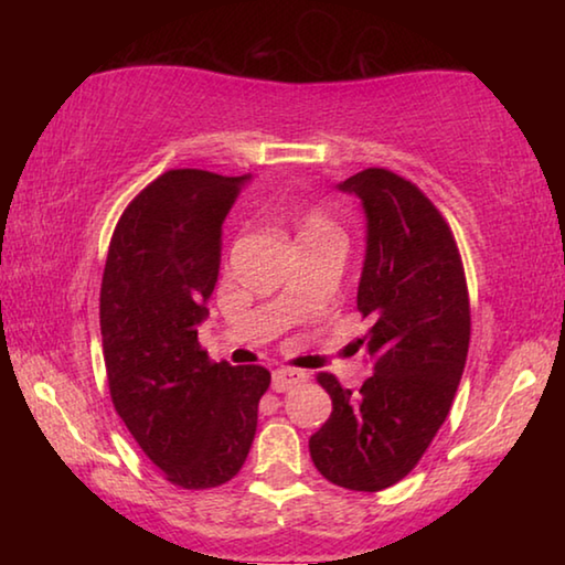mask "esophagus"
<instances>
[{
	"label": "esophagus",
	"mask_w": 565,
	"mask_h": 565,
	"mask_svg": "<svg viewBox=\"0 0 565 565\" xmlns=\"http://www.w3.org/2000/svg\"><path fill=\"white\" fill-rule=\"evenodd\" d=\"M301 381H306V374H301V371L279 369V371H274L271 388L276 391V394H286V391H291L294 386H299Z\"/></svg>",
	"instance_id": "esophagus-1"
}]
</instances>
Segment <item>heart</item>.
Returning <instances> with one entry per match:
<instances>
[{"mask_svg":"<svg viewBox=\"0 0 565 565\" xmlns=\"http://www.w3.org/2000/svg\"><path fill=\"white\" fill-rule=\"evenodd\" d=\"M329 234H339V228L321 209H303V212L296 216V238H299V242Z\"/></svg>","mask_w":565,"mask_h":565,"instance_id":"heart-1","label":"heart"}]
</instances>
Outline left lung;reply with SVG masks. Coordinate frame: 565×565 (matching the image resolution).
I'll return each mask as SVG.
<instances>
[{
	"instance_id": "left-lung-1",
	"label": "left lung",
	"mask_w": 565,
	"mask_h": 565,
	"mask_svg": "<svg viewBox=\"0 0 565 565\" xmlns=\"http://www.w3.org/2000/svg\"><path fill=\"white\" fill-rule=\"evenodd\" d=\"M366 214L356 306L374 327L359 343L374 376L351 394L333 374L317 381L331 416L309 438L311 461L349 491H384L414 471L451 411L463 376L471 309L451 226L424 191L388 169L339 184Z\"/></svg>"
}]
</instances>
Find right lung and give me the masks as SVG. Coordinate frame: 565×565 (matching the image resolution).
<instances>
[{
    "instance_id": "1",
    "label": "right lung",
    "mask_w": 565,
    "mask_h": 565,
    "mask_svg": "<svg viewBox=\"0 0 565 565\" xmlns=\"http://www.w3.org/2000/svg\"><path fill=\"white\" fill-rule=\"evenodd\" d=\"M244 181L248 174L164 171L124 209L104 266L111 404L149 461L189 491L238 473L271 384L264 366L214 363L196 331L218 279L222 224Z\"/></svg>"
}]
</instances>
